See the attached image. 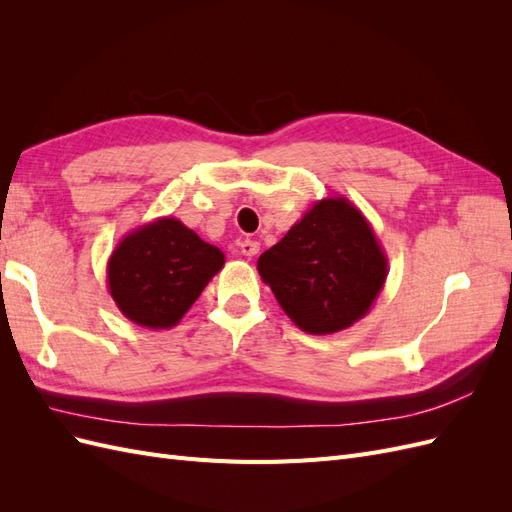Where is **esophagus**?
I'll return each instance as SVG.
<instances>
[{
    "mask_svg": "<svg viewBox=\"0 0 512 512\" xmlns=\"http://www.w3.org/2000/svg\"><path fill=\"white\" fill-rule=\"evenodd\" d=\"M241 254L243 256H256L258 252H260V243L258 241H254V239H245V241H241Z\"/></svg>",
    "mask_w": 512,
    "mask_h": 512,
    "instance_id": "34e87169",
    "label": "esophagus"
}]
</instances>
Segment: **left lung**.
Wrapping results in <instances>:
<instances>
[{"instance_id":"1","label":"left lung","mask_w":512,"mask_h":512,"mask_svg":"<svg viewBox=\"0 0 512 512\" xmlns=\"http://www.w3.org/2000/svg\"><path fill=\"white\" fill-rule=\"evenodd\" d=\"M256 267L301 331L331 335L369 312L389 275V258L359 207L327 196L260 254Z\"/></svg>"}]
</instances>
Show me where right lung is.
I'll use <instances>...</instances> for the list:
<instances>
[{
    "label": "right lung",
    "instance_id": "obj_1",
    "mask_svg": "<svg viewBox=\"0 0 512 512\" xmlns=\"http://www.w3.org/2000/svg\"><path fill=\"white\" fill-rule=\"evenodd\" d=\"M220 247L177 218H158L128 232L106 265L108 292L138 327L170 329L224 267Z\"/></svg>",
    "mask_w": 512,
    "mask_h": 512
}]
</instances>
